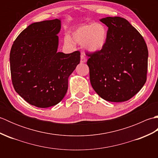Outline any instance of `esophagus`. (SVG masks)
Listing matches in <instances>:
<instances>
[{"instance_id":"34e87169","label":"esophagus","mask_w":158,"mask_h":158,"mask_svg":"<svg viewBox=\"0 0 158 158\" xmlns=\"http://www.w3.org/2000/svg\"><path fill=\"white\" fill-rule=\"evenodd\" d=\"M87 61V58H86V57L83 54L81 55V63H84V62H85Z\"/></svg>"}]
</instances>
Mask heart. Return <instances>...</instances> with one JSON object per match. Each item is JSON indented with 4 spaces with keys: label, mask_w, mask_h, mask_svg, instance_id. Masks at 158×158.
I'll return each instance as SVG.
<instances>
[{
    "label": "heart",
    "mask_w": 158,
    "mask_h": 158,
    "mask_svg": "<svg viewBox=\"0 0 158 158\" xmlns=\"http://www.w3.org/2000/svg\"><path fill=\"white\" fill-rule=\"evenodd\" d=\"M107 39V31L100 23H93L79 26L72 31L70 36H65L64 45L72 47L74 42L83 44L91 52H98L105 47Z\"/></svg>",
    "instance_id": "b5f03b06"
}]
</instances>
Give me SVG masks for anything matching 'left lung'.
<instances>
[{"mask_svg":"<svg viewBox=\"0 0 158 158\" xmlns=\"http://www.w3.org/2000/svg\"><path fill=\"white\" fill-rule=\"evenodd\" d=\"M108 27L105 47L87 52L89 79L94 91L109 102H124L136 95L147 80L148 49L143 36L120 17L100 19Z\"/></svg>","mask_w":158,"mask_h":158,"instance_id":"8db88e82","label":"left lung"}]
</instances>
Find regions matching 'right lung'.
<instances>
[{
  "label": "right lung",
  "instance_id": "obj_1",
  "mask_svg": "<svg viewBox=\"0 0 158 158\" xmlns=\"http://www.w3.org/2000/svg\"><path fill=\"white\" fill-rule=\"evenodd\" d=\"M60 20L33 23L13 42L10 70L15 92L30 105L47 108L59 103L68 79L80 62L79 51L58 52Z\"/></svg>",
  "mask_w": 158,
  "mask_h": 158
}]
</instances>
